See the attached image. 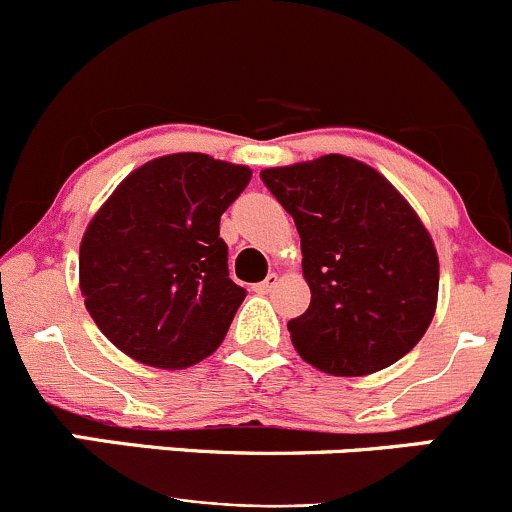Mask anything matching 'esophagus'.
Here are the masks:
<instances>
[{
    "instance_id": "esophagus-1",
    "label": "esophagus",
    "mask_w": 512,
    "mask_h": 512,
    "mask_svg": "<svg viewBox=\"0 0 512 512\" xmlns=\"http://www.w3.org/2000/svg\"><path fill=\"white\" fill-rule=\"evenodd\" d=\"M276 286H278V276H276V273H268L266 281L256 283L254 291H256V293H261V295H268V293H271L273 288H276Z\"/></svg>"
}]
</instances>
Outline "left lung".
I'll list each match as a JSON object with an SVG mask.
<instances>
[{"label":"left lung","instance_id":"1","mask_svg":"<svg viewBox=\"0 0 512 512\" xmlns=\"http://www.w3.org/2000/svg\"><path fill=\"white\" fill-rule=\"evenodd\" d=\"M261 179L300 234L310 305L288 323L298 355L335 377L402 360L439 295L434 241L407 199L345 155L271 167Z\"/></svg>","mask_w":512,"mask_h":512}]
</instances>
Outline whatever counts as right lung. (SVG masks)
<instances>
[{"instance_id": "obj_1", "label": "right lung", "mask_w": 512, "mask_h": 512, "mask_svg": "<svg viewBox=\"0 0 512 512\" xmlns=\"http://www.w3.org/2000/svg\"><path fill=\"white\" fill-rule=\"evenodd\" d=\"M251 179L202 152L130 172L81 241L78 273L100 333L142 365L184 370L224 340L246 291L229 278L219 219Z\"/></svg>"}]
</instances>
